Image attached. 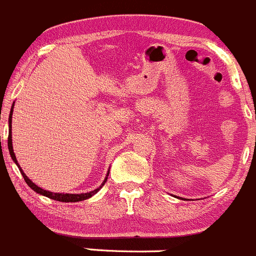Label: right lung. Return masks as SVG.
I'll return each mask as SVG.
<instances>
[{"mask_svg":"<svg viewBox=\"0 0 256 256\" xmlns=\"http://www.w3.org/2000/svg\"><path fill=\"white\" fill-rule=\"evenodd\" d=\"M12 108H14V107H12ZM11 122H12V110H11V114H10V136H8V150H10V154H11V156H12V159H14V163L17 164V166H18V168H20V172H21V174H22V176H24V182H26V183L28 184V186H30V188H32V189H34V190L36 192V193H38V194H42V196H47V198H50V199H53V200H58V202H66V203H70H70H72V202H73V203H74V202L86 200V199L90 198V196H94V194L97 193V192L100 190V189L102 188L103 186H104L106 180H107V178H108V176H106L104 182H103V184H102V186H100V188H97V189H94V190H93V192H90V193H84V194H63V193H52V192H47V190H44V189H42V188H40V186H37L36 184H34V183H32V182L28 178H27V176H26V174L24 173V170H22V169H21V166H20V164L17 163L16 156H14V146H12Z\"/></svg>","mask_w":256,"mask_h":256,"instance_id":"1","label":"right lung"}]
</instances>
